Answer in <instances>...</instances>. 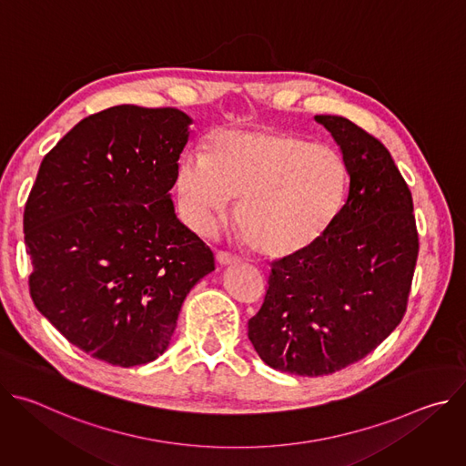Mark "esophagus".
<instances>
[{"label":"esophagus","mask_w":466,"mask_h":466,"mask_svg":"<svg viewBox=\"0 0 466 466\" xmlns=\"http://www.w3.org/2000/svg\"><path fill=\"white\" fill-rule=\"evenodd\" d=\"M216 259H218L219 265H232V263H238V261H239L238 256H232V254H228V252H218V254H216Z\"/></svg>","instance_id":"34e87169"}]
</instances>
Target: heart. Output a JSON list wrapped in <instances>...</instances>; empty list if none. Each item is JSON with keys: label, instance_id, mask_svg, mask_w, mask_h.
I'll list each match as a JSON object with an SVG mask.
<instances>
[{"label": "heart", "instance_id": "1", "mask_svg": "<svg viewBox=\"0 0 466 466\" xmlns=\"http://www.w3.org/2000/svg\"><path fill=\"white\" fill-rule=\"evenodd\" d=\"M347 182L334 147L284 130H218L208 155L186 153L175 171L180 212L193 230H210L238 201L239 232L268 258L299 254L320 239L345 205Z\"/></svg>", "mask_w": 466, "mask_h": 466}]
</instances>
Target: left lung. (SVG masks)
Segmentation results:
<instances>
[{"label": "left lung", "instance_id": "1", "mask_svg": "<svg viewBox=\"0 0 466 466\" xmlns=\"http://www.w3.org/2000/svg\"><path fill=\"white\" fill-rule=\"evenodd\" d=\"M341 149L349 193L306 250L273 263L248 339L271 369L324 376L372 352L400 324L419 254L411 191L390 153L343 116H315Z\"/></svg>", "mask_w": 466, "mask_h": 466}]
</instances>
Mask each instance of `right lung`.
<instances>
[{"label": "right lung", "instance_id": "1", "mask_svg": "<svg viewBox=\"0 0 466 466\" xmlns=\"http://www.w3.org/2000/svg\"><path fill=\"white\" fill-rule=\"evenodd\" d=\"M193 119L117 105L79 121L42 160L24 212L31 299L72 345L117 367L166 352L214 254L169 189Z\"/></svg>", "mask_w": 466, "mask_h": 466}]
</instances>
